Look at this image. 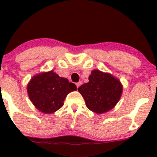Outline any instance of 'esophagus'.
Instances as JSON below:
<instances>
[{
  "label": "esophagus",
  "instance_id": "1",
  "mask_svg": "<svg viewBox=\"0 0 157 157\" xmlns=\"http://www.w3.org/2000/svg\"><path fill=\"white\" fill-rule=\"evenodd\" d=\"M82 81H79L78 82H77V83H76V86H77V89H78V88H79V86H80L81 85H82Z\"/></svg>",
  "mask_w": 157,
  "mask_h": 157
}]
</instances>
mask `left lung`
<instances>
[{
  "label": "left lung",
  "mask_w": 157,
  "mask_h": 157,
  "mask_svg": "<svg viewBox=\"0 0 157 157\" xmlns=\"http://www.w3.org/2000/svg\"><path fill=\"white\" fill-rule=\"evenodd\" d=\"M89 80L78 88L88 109L97 114L112 109L122 96L121 82L111 74L98 69L91 71Z\"/></svg>",
  "instance_id": "obj_1"
}]
</instances>
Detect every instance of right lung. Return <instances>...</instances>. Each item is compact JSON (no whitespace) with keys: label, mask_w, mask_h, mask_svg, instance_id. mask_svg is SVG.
<instances>
[{"label":"right lung","mask_w":157,"mask_h":157,"mask_svg":"<svg viewBox=\"0 0 157 157\" xmlns=\"http://www.w3.org/2000/svg\"><path fill=\"white\" fill-rule=\"evenodd\" d=\"M77 86L53 71L37 74L27 85L29 97L35 108L44 113H53L63 105V101Z\"/></svg>","instance_id":"1"}]
</instances>
